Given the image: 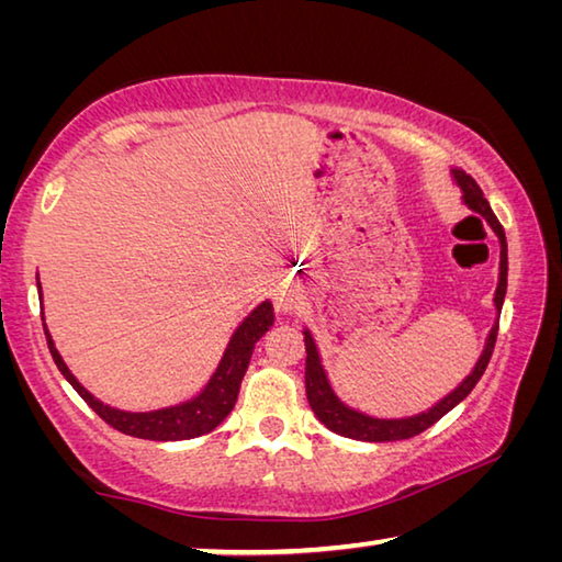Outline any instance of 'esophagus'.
Returning a JSON list of instances; mask_svg holds the SVG:
<instances>
[{
  "instance_id": "34e87169",
  "label": "esophagus",
  "mask_w": 562,
  "mask_h": 562,
  "mask_svg": "<svg viewBox=\"0 0 562 562\" xmlns=\"http://www.w3.org/2000/svg\"><path fill=\"white\" fill-rule=\"evenodd\" d=\"M280 307H282L284 312H292V310L300 307V294H297V290L292 288V284H284L282 297H280Z\"/></svg>"
}]
</instances>
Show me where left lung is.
Returning <instances> with one entry per match:
<instances>
[{
  "label": "left lung",
  "instance_id": "obj_1",
  "mask_svg": "<svg viewBox=\"0 0 562 562\" xmlns=\"http://www.w3.org/2000/svg\"><path fill=\"white\" fill-rule=\"evenodd\" d=\"M453 183L461 188L463 193V205L473 211L475 215H481L483 221L491 225V231L496 233L498 243H501V265H498V288L496 294H493V304H496V325L491 327L486 345H483V351L475 367L471 369V374L463 379V382L453 389V392L439 398L431 408H426L422 414L414 416H402V418H376L369 416L359 408L347 406L341 398L335 394V389L329 384V376L322 367V357L317 349V341L312 337L310 329H304V349H307V364H304V386H307V402L312 406V412L319 418L322 424L327 426L329 431H335L339 436H347V439L355 441H402V439H412V436L422 434L439 422L441 416L451 412L456 404H461L465 396L473 392V386L479 384V379L486 372L493 347H496V335H498V317L503 310V300H506V288H508V243H506V233L498 223V217L493 215L491 205L486 198H483V190L475 186V180L471 176H465L463 170H451Z\"/></svg>",
  "mask_w": 562,
  "mask_h": 562
}]
</instances>
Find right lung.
<instances>
[{"label": "right lung", "instance_id": "add662e5", "mask_svg": "<svg viewBox=\"0 0 562 562\" xmlns=\"http://www.w3.org/2000/svg\"><path fill=\"white\" fill-rule=\"evenodd\" d=\"M40 300H42V284H40ZM272 325H274L272 302L265 300L240 322V325H237V329L233 331V337L223 351L221 364H217L213 376L207 379V384L201 389V394H195L193 398L180 402L176 406L156 408V412H123V408H113L109 404L99 402V398L71 374V369L66 367V361L61 359L59 349H56L49 329H46V322H44V335L56 367H59V372L66 376V382L79 392L83 402H87L109 426H113V429L126 436H136V439L186 441V439H195V436L213 431L215 426H221L225 422V416L233 412V406L237 402V392H240V384H243V376L247 372V364H250L252 349Z\"/></svg>", "mask_w": 562, "mask_h": 562}]
</instances>
